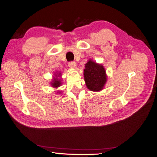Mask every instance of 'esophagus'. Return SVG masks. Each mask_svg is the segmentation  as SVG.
<instances>
[{
	"label": "esophagus",
	"mask_w": 157,
	"mask_h": 157,
	"mask_svg": "<svg viewBox=\"0 0 157 157\" xmlns=\"http://www.w3.org/2000/svg\"><path fill=\"white\" fill-rule=\"evenodd\" d=\"M68 66L71 67V68L75 69L76 67V66H77V64H76L75 61H71V62H69V63H68Z\"/></svg>",
	"instance_id": "esophagus-1"
}]
</instances>
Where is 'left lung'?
<instances>
[{
    "mask_svg": "<svg viewBox=\"0 0 157 157\" xmlns=\"http://www.w3.org/2000/svg\"><path fill=\"white\" fill-rule=\"evenodd\" d=\"M83 76L87 88L93 92H99L107 82L105 70L101 64L89 59L85 65Z\"/></svg>",
    "mask_w": 157,
    "mask_h": 157,
    "instance_id": "1",
    "label": "left lung"
}]
</instances>
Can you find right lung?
I'll return each mask as SVG.
<instances>
[{
  "instance_id": "1",
  "label": "right lung",
  "mask_w": 157,
  "mask_h": 157,
  "mask_svg": "<svg viewBox=\"0 0 157 157\" xmlns=\"http://www.w3.org/2000/svg\"><path fill=\"white\" fill-rule=\"evenodd\" d=\"M61 75V72H56V74H54L52 82H51V84H52V87H54V88H57V87H59L61 85V79L59 78ZM58 93L60 94L61 92H59Z\"/></svg>"
}]
</instances>
